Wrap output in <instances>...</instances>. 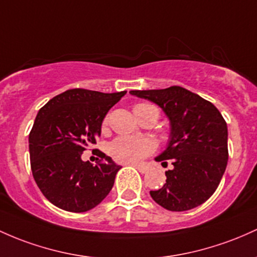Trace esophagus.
Wrapping results in <instances>:
<instances>
[{
  "instance_id": "1",
  "label": "esophagus",
  "mask_w": 257,
  "mask_h": 257,
  "mask_svg": "<svg viewBox=\"0 0 257 257\" xmlns=\"http://www.w3.org/2000/svg\"><path fill=\"white\" fill-rule=\"evenodd\" d=\"M133 166L140 173H146V171H148V166L143 165V163H133Z\"/></svg>"
}]
</instances>
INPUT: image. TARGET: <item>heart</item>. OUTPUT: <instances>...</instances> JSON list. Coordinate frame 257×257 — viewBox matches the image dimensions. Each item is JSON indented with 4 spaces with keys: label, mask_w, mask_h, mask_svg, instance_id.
Masks as SVG:
<instances>
[{
    "label": "heart",
    "mask_w": 257,
    "mask_h": 257,
    "mask_svg": "<svg viewBox=\"0 0 257 257\" xmlns=\"http://www.w3.org/2000/svg\"><path fill=\"white\" fill-rule=\"evenodd\" d=\"M154 107L148 103H139L134 107V112ZM108 123V118L103 119V126ZM154 149V144L149 139H140L135 137H119L109 145V152L112 156L120 162H137L146 155L150 154Z\"/></svg>",
    "instance_id": "obj_1"
}]
</instances>
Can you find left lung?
Returning a JSON list of instances; mask_svg holds the SVG:
<instances>
[{
	"label": "left lung",
	"mask_w": 257,
	"mask_h": 257,
	"mask_svg": "<svg viewBox=\"0 0 257 257\" xmlns=\"http://www.w3.org/2000/svg\"><path fill=\"white\" fill-rule=\"evenodd\" d=\"M132 95L156 103L170 120V140L155 161L172 160L166 183L150 195L170 211L197 207L218 187L228 162L227 123L210 101L182 86L132 90Z\"/></svg>",
	"instance_id": "1"
}]
</instances>
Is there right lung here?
Masks as SVG:
<instances>
[{"label": "right lung", "instance_id": "1", "mask_svg": "<svg viewBox=\"0 0 257 257\" xmlns=\"http://www.w3.org/2000/svg\"><path fill=\"white\" fill-rule=\"evenodd\" d=\"M126 91L70 89L51 98L29 134L33 177L44 196L69 212H85L108 195L120 166L101 152L96 165L81 160L96 144L107 112Z\"/></svg>", "mask_w": 257, "mask_h": 257}]
</instances>
